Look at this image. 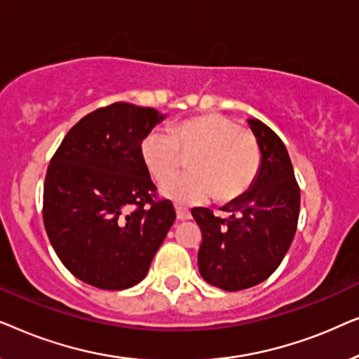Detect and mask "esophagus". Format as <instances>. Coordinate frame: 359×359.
Masks as SVG:
<instances>
[{"mask_svg":"<svg viewBox=\"0 0 359 359\" xmlns=\"http://www.w3.org/2000/svg\"><path fill=\"white\" fill-rule=\"evenodd\" d=\"M176 217H178V220H189L191 219V212H189L188 209L176 205Z\"/></svg>","mask_w":359,"mask_h":359,"instance_id":"obj_1","label":"esophagus"}]
</instances>
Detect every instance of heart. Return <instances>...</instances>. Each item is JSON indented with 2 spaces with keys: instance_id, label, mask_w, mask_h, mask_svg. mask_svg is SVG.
Wrapping results in <instances>:
<instances>
[{
  "instance_id": "obj_1",
  "label": "heart",
  "mask_w": 359,
  "mask_h": 359,
  "mask_svg": "<svg viewBox=\"0 0 359 359\" xmlns=\"http://www.w3.org/2000/svg\"><path fill=\"white\" fill-rule=\"evenodd\" d=\"M193 154L191 174L170 179L183 156ZM140 156L160 193L180 204H201L215 193L233 201L252 188L259 170L258 144L237 122L219 114L191 117L168 132L151 130L140 142Z\"/></svg>"
}]
</instances>
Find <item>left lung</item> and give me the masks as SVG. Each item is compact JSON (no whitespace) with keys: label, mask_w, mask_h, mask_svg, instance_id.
<instances>
[{"label":"left lung","mask_w":359,"mask_h":359,"mask_svg":"<svg viewBox=\"0 0 359 359\" xmlns=\"http://www.w3.org/2000/svg\"><path fill=\"white\" fill-rule=\"evenodd\" d=\"M262 161L252 188L225 204L229 219L194 208L203 232L199 273L224 291H242L268 279L281 264L297 229L301 191L283 140L258 119H248Z\"/></svg>","instance_id":"obj_1"}]
</instances>
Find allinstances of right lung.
<instances>
[{
    "label": "right lung",
    "mask_w": 359,
    "mask_h": 359,
    "mask_svg": "<svg viewBox=\"0 0 359 359\" xmlns=\"http://www.w3.org/2000/svg\"><path fill=\"white\" fill-rule=\"evenodd\" d=\"M165 119L154 107L114 102L72 127L47 168L43 225L73 276L100 289L139 284L176 219L140 156Z\"/></svg>",
    "instance_id": "1"
}]
</instances>
